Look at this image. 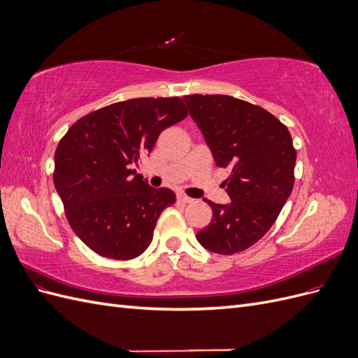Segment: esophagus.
<instances>
[{
  "mask_svg": "<svg viewBox=\"0 0 358 358\" xmlns=\"http://www.w3.org/2000/svg\"><path fill=\"white\" fill-rule=\"evenodd\" d=\"M178 200H179L180 203H192V201H194L191 197L185 196V194H179V196H178Z\"/></svg>",
  "mask_w": 358,
  "mask_h": 358,
  "instance_id": "1",
  "label": "esophagus"
}]
</instances>
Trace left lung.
<instances>
[{"mask_svg": "<svg viewBox=\"0 0 358 358\" xmlns=\"http://www.w3.org/2000/svg\"><path fill=\"white\" fill-rule=\"evenodd\" d=\"M216 166L230 170L224 187L230 203L212 208V221L199 243L231 255L257 243L270 230L294 187L296 149L288 128L263 107L230 95L183 96Z\"/></svg>", "mask_w": 358, "mask_h": 358, "instance_id": "left-lung-1", "label": "left lung"}]
</instances>
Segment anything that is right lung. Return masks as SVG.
I'll use <instances>...</instances> for the list:
<instances>
[{
    "instance_id": "1",
    "label": "right lung",
    "mask_w": 358,
    "mask_h": 358,
    "mask_svg": "<svg viewBox=\"0 0 358 358\" xmlns=\"http://www.w3.org/2000/svg\"><path fill=\"white\" fill-rule=\"evenodd\" d=\"M187 115L179 96L133 99L80 117L59 140L53 183L73 231L94 252L131 259L152 242L161 212L176 196L149 187L131 166Z\"/></svg>"
}]
</instances>
